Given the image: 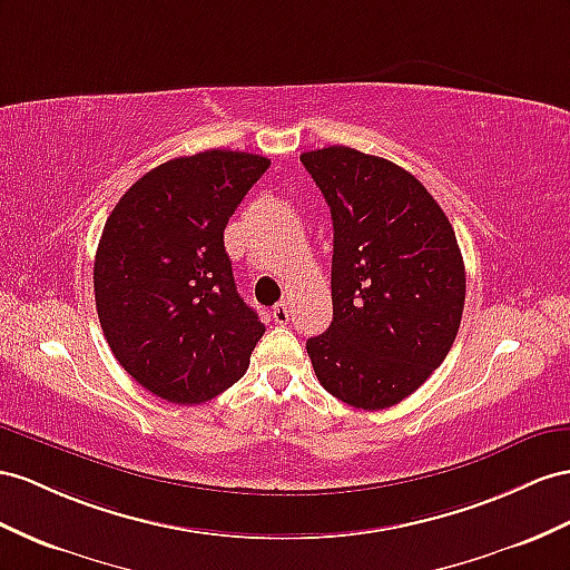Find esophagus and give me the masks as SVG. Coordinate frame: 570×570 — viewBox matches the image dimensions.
<instances>
[{
	"label": "esophagus",
	"instance_id": "esophagus-1",
	"mask_svg": "<svg viewBox=\"0 0 570 570\" xmlns=\"http://www.w3.org/2000/svg\"><path fill=\"white\" fill-rule=\"evenodd\" d=\"M272 317H274V323L276 325H286L288 323V317H291V311H288V303L286 301H279L274 305V311H272Z\"/></svg>",
	"mask_w": 570,
	"mask_h": 570
}]
</instances>
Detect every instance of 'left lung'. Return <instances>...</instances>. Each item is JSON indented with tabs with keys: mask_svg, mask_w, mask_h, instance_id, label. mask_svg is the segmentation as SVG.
<instances>
[{
	"mask_svg": "<svg viewBox=\"0 0 570 570\" xmlns=\"http://www.w3.org/2000/svg\"><path fill=\"white\" fill-rule=\"evenodd\" d=\"M334 228L332 325L305 342L330 395L377 412L441 366L460 330L455 230L412 173L348 146L301 154Z\"/></svg>",
	"mask_w": 570,
	"mask_h": 570,
	"instance_id": "obj_1",
	"label": "left lung"
}]
</instances>
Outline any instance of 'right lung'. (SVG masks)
Instances as JSON below:
<instances>
[{"instance_id":"obj_1","label":"right lung","mask_w":570,"mask_h":570,"mask_svg":"<svg viewBox=\"0 0 570 570\" xmlns=\"http://www.w3.org/2000/svg\"><path fill=\"white\" fill-rule=\"evenodd\" d=\"M269 158L209 149L156 166L110 212L94 262L100 327L151 395L199 404L240 381L265 334L224 247V228Z\"/></svg>"}]
</instances>
